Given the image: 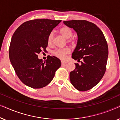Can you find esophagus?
Instances as JSON below:
<instances>
[{
    "label": "esophagus",
    "mask_w": 120,
    "mask_h": 120,
    "mask_svg": "<svg viewBox=\"0 0 120 120\" xmlns=\"http://www.w3.org/2000/svg\"><path fill=\"white\" fill-rule=\"evenodd\" d=\"M67 62H65V61H64V60H62L61 61V63H62V65H64L65 64H67Z\"/></svg>",
    "instance_id": "obj_1"
}]
</instances>
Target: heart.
<instances>
[{
    "label": "heart",
    "mask_w": 120,
    "mask_h": 120,
    "mask_svg": "<svg viewBox=\"0 0 120 120\" xmlns=\"http://www.w3.org/2000/svg\"><path fill=\"white\" fill-rule=\"evenodd\" d=\"M60 33L61 35L65 39H69L73 35V31L71 29L67 26H63L60 29ZM53 39V33H51L49 34L47 38V42L49 44L52 43ZM71 41V40H70ZM69 53V50L68 48H63L57 49L53 52L54 55L59 58L64 59L65 57V55Z\"/></svg>",
    "instance_id": "heart-1"
}]
</instances>
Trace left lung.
Here are the masks:
<instances>
[{"label": "left lung", "mask_w": 120, "mask_h": 120, "mask_svg": "<svg viewBox=\"0 0 120 120\" xmlns=\"http://www.w3.org/2000/svg\"><path fill=\"white\" fill-rule=\"evenodd\" d=\"M63 23L76 32L78 41L71 57L82 60L81 65L75 64V69L70 72V82L79 91H87L99 83L105 72L108 57L106 39L101 29L87 21H67Z\"/></svg>", "instance_id": "1"}]
</instances>
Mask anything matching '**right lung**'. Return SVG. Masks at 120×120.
<instances>
[{"label":"right lung","mask_w":120,"mask_h":120,"mask_svg":"<svg viewBox=\"0 0 120 120\" xmlns=\"http://www.w3.org/2000/svg\"><path fill=\"white\" fill-rule=\"evenodd\" d=\"M61 20L36 19L21 24L13 34L9 58L17 76L26 86L40 88L50 83L61 65L59 58L47 57L43 61L38 55L45 50L47 38Z\"/></svg>","instance_id":"add662e5"}]
</instances>
